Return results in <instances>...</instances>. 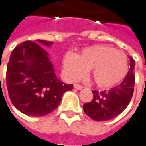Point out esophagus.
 <instances>
[{
	"label": "esophagus",
	"instance_id": "1",
	"mask_svg": "<svg viewBox=\"0 0 146 146\" xmlns=\"http://www.w3.org/2000/svg\"><path fill=\"white\" fill-rule=\"evenodd\" d=\"M73 86H74V88H75V89H77V90H82V89L83 88V86H82L80 85V84H78V83H75Z\"/></svg>",
	"mask_w": 146,
	"mask_h": 146
}]
</instances>
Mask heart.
<instances>
[{
    "mask_svg": "<svg viewBox=\"0 0 146 146\" xmlns=\"http://www.w3.org/2000/svg\"><path fill=\"white\" fill-rule=\"evenodd\" d=\"M64 73L71 81L79 79L90 69L95 83L108 88L117 85L125 78L128 60L123 51L107 46H93L75 55L67 54L63 60Z\"/></svg>",
    "mask_w": 146,
    "mask_h": 146,
    "instance_id": "1",
    "label": "heart"
}]
</instances>
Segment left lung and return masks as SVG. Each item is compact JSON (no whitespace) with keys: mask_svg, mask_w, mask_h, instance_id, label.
I'll use <instances>...</instances> for the list:
<instances>
[{"mask_svg":"<svg viewBox=\"0 0 146 146\" xmlns=\"http://www.w3.org/2000/svg\"><path fill=\"white\" fill-rule=\"evenodd\" d=\"M130 59V68L124 80L110 91H92L93 99L91 102L83 105L85 113L93 120L108 121L120 114L129 105L135 83V60Z\"/></svg>","mask_w":146,"mask_h":146,"instance_id":"1","label":"left lung"}]
</instances>
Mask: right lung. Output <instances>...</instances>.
I'll use <instances>...</instances> for the list:
<instances>
[{
    "mask_svg": "<svg viewBox=\"0 0 146 146\" xmlns=\"http://www.w3.org/2000/svg\"><path fill=\"white\" fill-rule=\"evenodd\" d=\"M27 41L11 52L6 70V85L12 104L21 113L41 117L54 111L63 94L73 89L58 79L49 54L41 44L50 46L53 41Z\"/></svg>",
    "mask_w": 146,
    "mask_h": 146,
    "instance_id": "1",
    "label": "right lung"
}]
</instances>
